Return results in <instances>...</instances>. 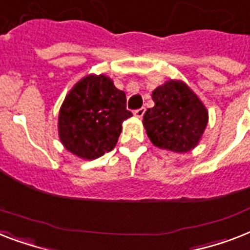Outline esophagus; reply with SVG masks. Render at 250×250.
Returning <instances> with one entry per match:
<instances>
[{"label":"esophagus","mask_w":250,"mask_h":250,"mask_svg":"<svg viewBox=\"0 0 250 250\" xmlns=\"http://www.w3.org/2000/svg\"><path fill=\"white\" fill-rule=\"evenodd\" d=\"M145 107H140V109L133 111V114H135V117H137V118H143L144 114H145Z\"/></svg>","instance_id":"34e87169"}]
</instances>
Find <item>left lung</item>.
<instances>
[{"label":"left lung","instance_id":"1","mask_svg":"<svg viewBox=\"0 0 250 250\" xmlns=\"http://www.w3.org/2000/svg\"><path fill=\"white\" fill-rule=\"evenodd\" d=\"M153 100L143 121L151 143L176 153L194 149L208 123V111L195 93L184 82L168 81L154 91Z\"/></svg>","mask_w":250,"mask_h":250}]
</instances>
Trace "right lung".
Segmentation results:
<instances>
[{"instance_id":"1","label":"right lung","mask_w":250,"mask_h":250,"mask_svg":"<svg viewBox=\"0 0 250 250\" xmlns=\"http://www.w3.org/2000/svg\"><path fill=\"white\" fill-rule=\"evenodd\" d=\"M125 103V93L109 77H84L60 109L59 136L62 145L83 159H96L114 149L122 123L132 115Z\"/></svg>"}]
</instances>
